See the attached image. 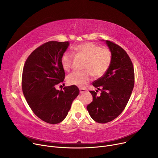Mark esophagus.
Returning <instances> with one entry per match:
<instances>
[{"instance_id": "esophagus-1", "label": "esophagus", "mask_w": 158, "mask_h": 158, "mask_svg": "<svg viewBox=\"0 0 158 158\" xmlns=\"http://www.w3.org/2000/svg\"><path fill=\"white\" fill-rule=\"evenodd\" d=\"M86 92V89H83V88H80V89H79V92H80V94H83V93H85V92Z\"/></svg>"}]
</instances>
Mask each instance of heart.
I'll use <instances>...</instances> for the list:
<instances>
[{
  "label": "heart",
  "mask_w": 158,
  "mask_h": 158,
  "mask_svg": "<svg viewBox=\"0 0 158 158\" xmlns=\"http://www.w3.org/2000/svg\"><path fill=\"white\" fill-rule=\"evenodd\" d=\"M72 52L77 56L85 58L83 64L84 71H74L69 75V84L79 87L85 86L94 77H101L109 69L112 55L109 49L101 48L92 42H86L74 47ZM73 56L69 52H64L61 58L63 69L69 71L72 67Z\"/></svg>",
  "instance_id": "obj_1"
}]
</instances>
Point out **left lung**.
Returning a JSON list of instances; mask_svg holds the SVG:
<instances>
[{
  "label": "left lung",
  "instance_id": "1",
  "mask_svg": "<svg viewBox=\"0 0 158 158\" xmlns=\"http://www.w3.org/2000/svg\"><path fill=\"white\" fill-rule=\"evenodd\" d=\"M101 40L111 52V62L104 76L93 82L96 92L101 90V94L97 96L95 91H90L93 101L86 108L94 120L105 123L118 117L126 107L134 88L135 72L130 57L122 47Z\"/></svg>",
  "mask_w": 158,
  "mask_h": 158
}]
</instances>
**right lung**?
Returning a JSON list of instances; mask_svg holds the SVG:
<instances>
[{"instance_id": "right-lung-1", "label": "right lung", "mask_w": 158, "mask_h": 158, "mask_svg": "<svg viewBox=\"0 0 158 158\" xmlns=\"http://www.w3.org/2000/svg\"><path fill=\"white\" fill-rule=\"evenodd\" d=\"M69 41H48L35 49L25 63L22 73V90L32 111L43 121L56 124L68 114L73 101L79 94L76 86L56 89L65 73L61 58Z\"/></svg>"}]
</instances>
